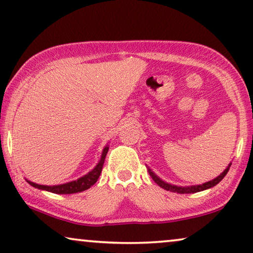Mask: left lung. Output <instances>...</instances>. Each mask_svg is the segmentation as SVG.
<instances>
[{"mask_svg": "<svg viewBox=\"0 0 253 253\" xmlns=\"http://www.w3.org/2000/svg\"><path fill=\"white\" fill-rule=\"evenodd\" d=\"M230 165H232V164H229L228 167H227V169L223 170V172L220 174L219 176H216L215 179H213L212 181H209V182H205L203 184H198V186H190V187H179V186H174V184H169V183L165 182V181H163L161 177H158L157 175H156V174L152 172L150 169H148V170H149V174H150V176L152 177V180H154L159 187L164 188L165 190H169V191H172V193H177V194H194V193H198V191H202V190H206V189H209V188H212V187H214L215 184H218L220 181H221L223 177L226 176V174L228 173Z\"/></svg>", "mask_w": 253, "mask_h": 253, "instance_id": "1", "label": "left lung"}]
</instances>
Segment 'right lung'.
Here are the masks:
<instances>
[{"label":"right lung","instance_id":"right-lung-1","mask_svg":"<svg viewBox=\"0 0 253 253\" xmlns=\"http://www.w3.org/2000/svg\"><path fill=\"white\" fill-rule=\"evenodd\" d=\"M109 151V145L103 149L101 159L97 165H96L94 169H92L89 173L86 174V175L79 177L78 180L71 181V182L67 183H63V184H57V186H42V184H38L32 182V181L26 180L31 186H33L34 188H38V189L41 190H45V191H50V193L54 194H76V193H81V191H84L95 184L96 181L98 180L99 175H101L102 169H103V164H104L106 154Z\"/></svg>","mask_w":253,"mask_h":253}]
</instances>
